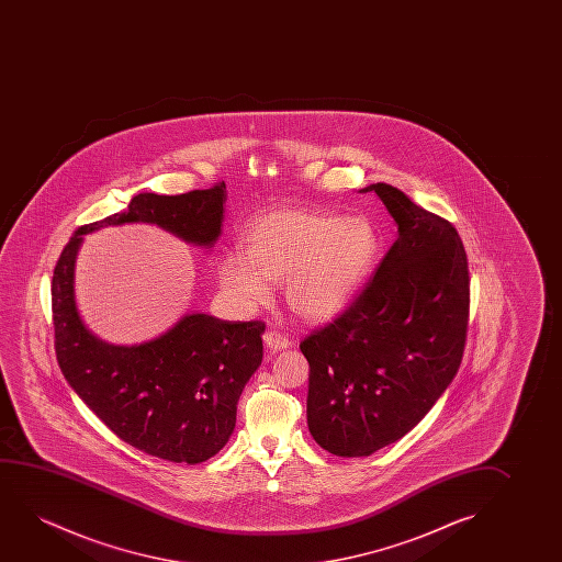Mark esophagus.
<instances>
[{
  "label": "esophagus",
  "mask_w": 562,
  "mask_h": 562,
  "mask_svg": "<svg viewBox=\"0 0 562 562\" xmlns=\"http://www.w3.org/2000/svg\"><path fill=\"white\" fill-rule=\"evenodd\" d=\"M262 341H265V347H267L269 353H278V351H282V349L290 347V344H292V341L285 338V336H282V334L272 330L265 331Z\"/></svg>",
  "instance_id": "1"
}]
</instances>
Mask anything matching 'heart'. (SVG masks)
<instances>
[{
	"instance_id": "b5f03b06",
	"label": "heart",
	"mask_w": 562,
	"mask_h": 562,
	"mask_svg": "<svg viewBox=\"0 0 562 562\" xmlns=\"http://www.w3.org/2000/svg\"><path fill=\"white\" fill-rule=\"evenodd\" d=\"M246 255H224L218 282L239 307L257 308L270 284L284 285L290 313L324 323L351 303L376 261L380 238L364 216L285 207L257 216L244 234Z\"/></svg>"
}]
</instances>
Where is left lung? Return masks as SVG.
<instances>
[{
  "label": "left lung",
  "instance_id": "left-lung-1",
  "mask_svg": "<svg viewBox=\"0 0 562 562\" xmlns=\"http://www.w3.org/2000/svg\"><path fill=\"white\" fill-rule=\"evenodd\" d=\"M376 192L397 239L353 303L301 341L307 424L328 453L369 457L428 415L461 367L470 278L459 232L393 186Z\"/></svg>",
  "mask_w": 562,
  "mask_h": 562
}]
</instances>
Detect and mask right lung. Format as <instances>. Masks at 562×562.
<instances>
[{"label": "right lung", "mask_w": 562, "mask_h": 562, "mask_svg": "<svg viewBox=\"0 0 562 562\" xmlns=\"http://www.w3.org/2000/svg\"><path fill=\"white\" fill-rule=\"evenodd\" d=\"M224 201V182L180 195L138 193L123 213L80 226L55 265L52 308L63 376L109 430L165 461L198 464L226 446L239 395L262 361L265 323L192 313L146 344H105L78 315L75 261L85 234L124 223L157 224L211 247L221 236Z\"/></svg>", "instance_id": "1"}]
</instances>
